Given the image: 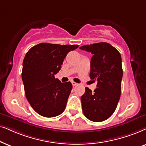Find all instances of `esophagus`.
<instances>
[{
    "mask_svg": "<svg viewBox=\"0 0 146 146\" xmlns=\"http://www.w3.org/2000/svg\"><path fill=\"white\" fill-rule=\"evenodd\" d=\"M71 83H72V85H73V86H76V85H77V83L74 82V81H72Z\"/></svg>",
    "mask_w": 146,
    "mask_h": 146,
    "instance_id": "obj_1",
    "label": "esophagus"
}]
</instances>
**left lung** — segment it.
<instances>
[{
    "label": "left lung",
    "mask_w": 146,
    "mask_h": 146,
    "mask_svg": "<svg viewBox=\"0 0 146 146\" xmlns=\"http://www.w3.org/2000/svg\"><path fill=\"white\" fill-rule=\"evenodd\" d=\"M79 48L93 55L89 77L98 83L93 91L85 87V92L81 97L83 112L91 121H105L115 111L121 96V55L115 47L105 42L87 44Z\"/></svg>",
    "instance_id": "obj_1"
}]
</instances>
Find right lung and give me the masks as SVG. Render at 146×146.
Here are the masks:
<instances>
[{
	"label": "right lung",
	"instance_id": "add662e5",
	"mask_svg": "<svg viewBox=\"0 0 146 146\" xmlns=\"http://www.w3.org/2000/svg\"><path fill=\"white\" fill-rule=\"evenodd\" d=\"M77 44L61 45L42 42L29 50L23 60L22 79L25 93L33 109L46 117L61 114L71 93L70 81L55 79L67 53Z\"/></svg>",
	"mask_w": 146,
	"mask_h": 146
}]
</instances>
